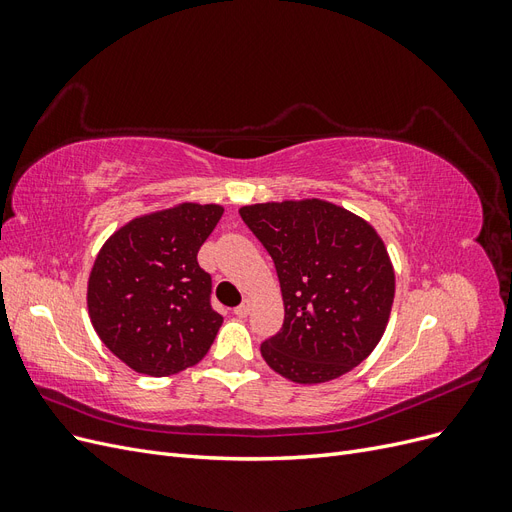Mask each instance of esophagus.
Listing matches in <instances>:
<instances>
[{
    "label": "esophagus",
    "instance_id": "esophagus-1",
    "mask_svg": "<svg viewBox=\"0 0 512 512\" xmlns=\"http://www.w3.org/2000/svg\"><path fill=\"white\" fill-rule=\"evenodd\" d=\"M250 312H252V301L250 299H245L239 307H235V316H239V318H245Z\"/></svg>",
    "mask_w": 512,
    "mask_h": 512
}]
</instances>
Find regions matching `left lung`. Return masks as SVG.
Wrapping results in <instances>:
<instances>
[{"mask_svg":"<svg viewBox=\"0 0 512 512\" xmlns=\"http://www.w3.org/2000/svg\"><path fill=\"white\" fill-rule=\"evenodd\" d=\"M267 247L284 299L282 331L260 346L297 384L348 374L374 352L391 318L395 269L378 230L322 198L239 209Z\"/></svg>","mask_w":512,"mask_h":512,"instance_id":"8db88e82","label":"left lung"}]
</instances>
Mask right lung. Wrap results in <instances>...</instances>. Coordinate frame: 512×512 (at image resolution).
<instances>
[{
  "mask_svg": "<svg viewBox=\"0 0 512 512\" xmlns=\"http://www.w3.org/2000/svg\"><path fill=\"white\" fill-rule=\"evenodd\" d=\"M222 213V205L179 203L138 215L100 247L87 280L89 320L138 374L188 369L218 335L224 318L211 309V275L196 254Z\"/></svg>",
  "mask_w": 512,
  "mask_h": 512,
  "instance_id": "add662e5",
  "label": "right lung"
}]
</instances>
